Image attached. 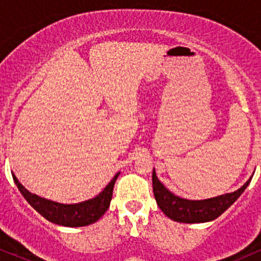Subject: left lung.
<instances>
[{
    "label": "left lung",
    "instance_id": "8db88e82",
    "mask_svg": "<svg viewBox=\"0 0 261 261\" xmlns=\"http://www.w3.org/2000/svg\"><path fill=\"white\" fill-rule=\"evenodd\" d=\"M251 178L234 193L224 194V195L207 200L193 201V200H185L175 196L158 180L154 170L152 174L153 194L157 205L166 214V216L172 218L173 221L184 223L208 222V221L216 220L243 194Z\"/></svg>",
    "mask_w": 261,
    "mask_h": 261
}]
</instances>
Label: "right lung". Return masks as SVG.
<instances>
[{
  "mask_svg": "<svg viewBox=\"0 0 261 261\" xmlns=\"http://www.w3.org/2000/svg\"><path fill=\"white\" fill-rule=\"evenodd\" d=\"M13 176V180L17 184L18 189L25 197V200L34 207L41 216L49 220L50 222L61 224L66 227H82L94 223L106 214L109 208L110 200L113 197V189L118 179L119 173L112 179V181L107 185L106 189L94 199L88 201L74 203V205H64V203L53 202L50 200L41 199L34 194L29 193L27 189L18 181V179Z\"/></svg>",
  "mask_w": 261,
  "mask_h": 261,
  "instance_id": "right-lung-1",
  "label": "right lung"
}]
</instances>
